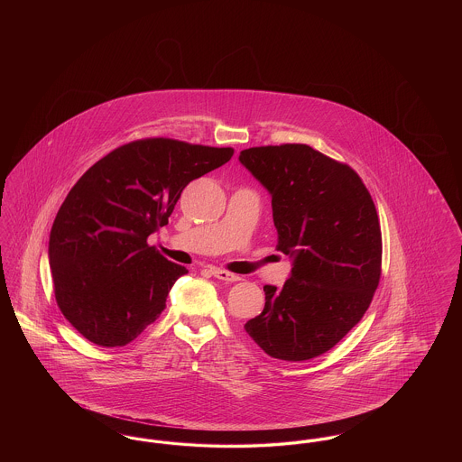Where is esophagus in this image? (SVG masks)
I'll use <instances>...</instances> for the list:
<instances>
[{
  "label": "esophagus",
  "mask_w": 462,
  "mask_h": 462,
  "mask_svg": "<svg viewBox=\"0 0 462 462\" xmlns=\"http://www.w3.org/2000/svg\"><path fill=\"white\" fill-rule=\"evenodd\" d=\"M211 273H213L217 279L225 281V282H236V281L241 279L239 275H236V273H232V272H226V270H221V268H213Z\"/></svg>",
  "instance_id": "34e87169"
}]
</instances>
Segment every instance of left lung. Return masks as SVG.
I'll use <instances>...</instances> for the list:
<instances>
[{
  "instance_id": "8db88e82",
  "label": "left lung",
  "mask_w": 462,
  "mask_h": 462,
  "mask_svg": "<svg viewBox=\"0 0 462 462\" xmlns=\"http://www.w3.org/2000/svg\"><path fill=\"white\" fill-rule=\"evenodd\" d=\"M239 161L272 194L277 251L292 258L291 277L263 287V311L244 329L273 358H315L360 322L379 284L373 198L353 168L305 143L251 147Z\"/></svg>"
}]
</instances>
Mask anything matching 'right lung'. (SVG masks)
<instances>
[{
  "label": "right lung",
  "instance_id": "add662e5",
  "mask_svg": "<svg viewBox=\"0 0 462 462\" xmlns=\"http://www.w3.org/2000/svg\"><path fill=\"white\" fill-rule=\"evenodd\" d=\"M234 155L173 138H142L97 161L62 202L50 232L57 305L88 341L125 346L161 315L178 277L147 239L183 189Z\"/></svg>",
  "mask_w": 462,
  "mask_h": 462
}]
</instances>
